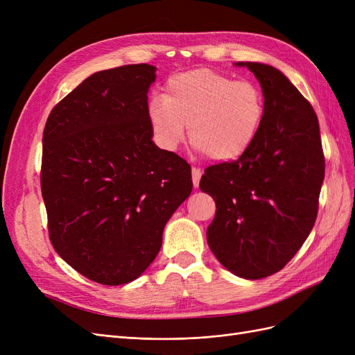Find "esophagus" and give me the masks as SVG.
Returning a JSON list of instances; mask_svg holds the SVG:
<instances>
[{
  "label": "esophagus",
  "mask_w": 355,
  "mask_h": 355,
  "mask_svg": "<svg viewBox=\"0 0 355 355\" xmlns=\"http://www.w3.org/2000/svg\"><path fill=\"white\" fill-rule=\"evenodd\" d=\"M200 178H201V170L200 168H192V184H194L196 188L200 185Z\"/></svg>",
  "instance_id": "34e87169"
}]
</instances>
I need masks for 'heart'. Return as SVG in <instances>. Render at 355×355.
I'll list each match as a JSON object with an SVG mask.
<instances>
[{
  "label": "heart",
  "instance_id": "heart-1",
  "mask_svg": "<svg viewBox=\"0 0 355 355\" xmlns=\"http://www.w3.org/2000/svg\"><path fill=\"white\" fill-rule=\"evenodd\" d=\"M266 114L259 84L207 68L176 73L164 98L148 105V118L157 142L173 151L185 139L211 159L227 163L253 146Z\"/></svg>",
  "mask_w": 355,
  "mask_h": 355
}]
</instances>
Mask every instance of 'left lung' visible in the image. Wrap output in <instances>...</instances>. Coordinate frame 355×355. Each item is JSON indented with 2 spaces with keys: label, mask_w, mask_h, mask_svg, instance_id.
<instances>
[{
  "label": "left lung",
  "mask_w": 355,
  "mask_h": 355,
  "mask_svg": "<svg viewBox=\"0 0 355 355\" xmlns=\"http://www.w3.org/2000/svg\"><path fill=\"white\" fill-rule=\"evenodd\" d=\"M235 65L261 83L265 120L243 157L204 170L200 189L216 202L210 250L232 274L259 280L283 270L313 230L324 154L317 114L283 72L257 62Z\"/></svg>",
  "instance_id": "obj_1"
}]
</instances>
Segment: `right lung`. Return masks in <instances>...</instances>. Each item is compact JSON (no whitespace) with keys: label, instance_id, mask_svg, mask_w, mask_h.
Returning a JSON list of instances; mask_svg holds the SVG:
<instances>
[{"label":"right lung","instance_id":"add662e5","mask_svg":"<svg viewBox=\"0 0 355 355\" xmlns=\"http://www.w3.org/2000/svg\"><path fill=\"white\" fill-rule=\"evenodd\" d=\"M155 69L139 63L90 75L51 110L42 133L50 241L75 271L105 286L142 275L192 191L191 166L153 142Z\"/></svg>","mask_w":355,"mask_h":355}]
</instances>
